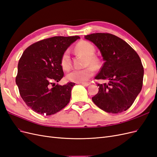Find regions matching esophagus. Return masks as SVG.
Here are the masks:
<instances>
[{
    "instance_id": "esophagus-1",
    "label": "esophagus",
    "mask_w": 157,
    "mask_h": 157,
    "mask_svg": "<svg viewBox=\"0 0 157 157\" xmlns=\"http://www.w3.org/2000/svg\"><path fill=\"white\" fill-rule=\"evenodd\" d=\"M81 84L83 85V86H89V85L90 84V82H82Z\"/></svg>"
}]
</instances>
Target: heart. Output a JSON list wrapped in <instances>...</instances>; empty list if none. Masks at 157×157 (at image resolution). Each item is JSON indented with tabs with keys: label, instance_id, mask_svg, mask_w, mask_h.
<instances>
[{
	"label": "heart",
	"instance_id": "heart-1",
	"mask_svg": "<svg viewBox=\"0 0 157 157\" xmlns=\"http://www.w3.org/2000/svg\"><path fill=\"white\" fill-rule=\"evenodd\" d=\"M75 51L78 54H83L86 56L85 60V66H91L82 69H75L67 75V78L71 82H84L92 77L94 70L98 69L101 67V61L98 57L95 56L96 48L90 42L82 40L75 46ZM60 64L61 67L64 70L68 71L71 67V59L68 50L65 51L61 57Z\"/></svg>",
	"mask_w": 157,
	"mask_h": 157
}]
</instances>
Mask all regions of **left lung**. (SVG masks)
Segmentation results:
<instances>
[{
    "label": "left lung",
    "mask_w": 157,
    "mask_h": 157,
    "mask_svg": "<svg viewBox=\"0 0 157 157\" xmlns=\"http://www.w3.org/2000/svg\"><path fill=\"white\" fill-rule=\"evenodd\" d=\"M100 50L105 63L95 78L107 80L99 84L92 101L104 111L119 113L134 102L143 86L144 70L140 56L124 40L110 33L85 36Z\"/></svg>",
    "instance_id": "obj_1"
}]
</instances>
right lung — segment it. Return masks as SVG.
<instances>
[{
    "instance_id": "right-lung-1",
    "label": "right lung",
    "mask_w": 157,
    "mask_h": 157,
    "mask_svg": "<svg viewBox=\"0 0 157 157\" xmlns=\"http://www.w3.org/2000/svg\"><path fill=\"white\" fill-rule=\"evenodd\" d=\"M78 36H54L38 41L25 50L19 60L16 82L20 94L33 111L43 115L59 112L69 103L74 82L55 84L64 73L61 57Z\"/></svg>"
}]
</instances>
